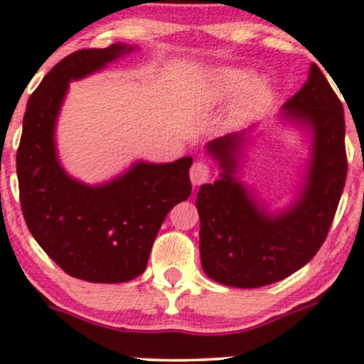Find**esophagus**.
<instances>
[{"instance_id":"esophagus-1","label":"esophagus","mask_w":364,"mask_h":364,"mask_svg":"<svg viewBox=\"0 0 364 364\" xmlns=\"http://www.w3.org/2000/svg\"><path fill=\"white\" fill-rule=\"evenodd\" d=\"M210 178V168L205 164V162H195L190 169V179L193 185H203V183L208 181Z\"/></svg>"}]
</instances>
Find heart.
<instances>
[{"mask_svg": "<svg viewBox=\"0 0 364 364\" xmlns=\"http://www.w3.org/2000/svg\"><path fill=\"white\" fill-rule=\"evenodd\" d=\"M250 77H252V72L240 66H224V68L215 70L208 83V95L214 101H223L241 90L237 97V111L243 114L252 112L269 101L272 87L265 77H255L252 81Z\"/></svg>", "mask_w": 364, "mask_h": 364, "instance_id": "b5f03b06", "label": "heart"}]
</instances>
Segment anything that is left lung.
I'll return each instance as SVG.
<instances>
[{
	"label": "left lung",
	"instance_id": "1",
	"mask_svg": "<svg viewBox=\"0 0 364 364\" xmlns=\"http://www.w3.org/2000/svg\"><path fill=\"white\" fill-rule=\"evenodd\" d=\"M281 119L306 129L311 152L294 200L270 210L237 178L253 128L208 141L219 179L196 195L200 258L212 281L231 287H262L294 274L315 257L332 225L344 190V109L325 75L313 63L308 80L282 106Z\"/></svg>",
	"mask_w": 364,
	"mask_h": 364
}]
</instances>
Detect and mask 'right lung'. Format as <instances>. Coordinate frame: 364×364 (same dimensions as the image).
<instances>
[{
    "label": "right lung",
    "mask_w": 364,
    "mask_h": 364,
    "mask_svg": "<svg viewBox=\"0 0 364 364\" xmlns=\"http://www.w3.org/2000/svg\"><path fill=\"white\" fill-rule=\"evenodd\" d=\"M135 46L80 49L61 60L27 102L16 152L20 202L28 231L72 277L118 284L139 277L166 215L191 195V157L136 161L102 185H85L58 159L56 123L70 82L106 68Z\"/></svg>",
    "instance_id": "right-lung-1"
}]
</instances>
